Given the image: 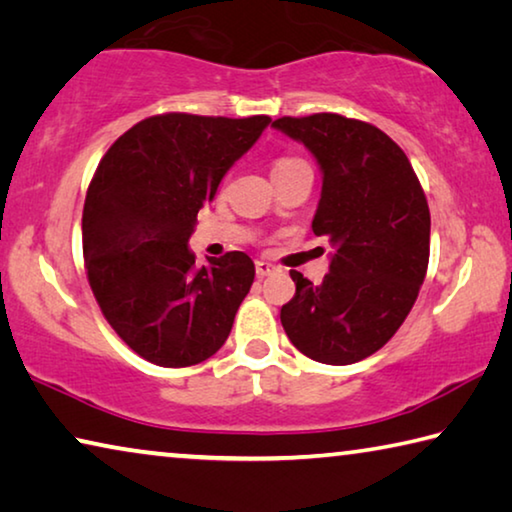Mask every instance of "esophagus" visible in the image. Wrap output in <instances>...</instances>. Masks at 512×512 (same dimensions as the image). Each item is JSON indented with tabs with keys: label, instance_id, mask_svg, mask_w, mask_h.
<instances>
[{
	"label": "esophagus",
	"instance_id": "esophagus-1",
	"mask_svg": "<svg viewBox=\"0 0 512 512\" xmlns=\"http://www.w3.org/2000/svg\"><path fill=\"white\" fill-rule=\"evenodd\" d=\"M272 272H274V265H272V263L256 261V274H258V276H267V274H272Z\"/></svg>",
	"mask_w": 512,
	"mask_h": 512
}]
</instances>
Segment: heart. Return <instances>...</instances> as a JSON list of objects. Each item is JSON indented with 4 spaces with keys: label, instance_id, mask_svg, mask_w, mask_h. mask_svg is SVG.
Instances as JSON below:
<instances>
[{
    "label": "heart",
    "instance_id": "obj_1",
    "mask_svg": "<svg viewBox=\"0 0 512 512\" xmlns=\"http://www.w3.org/2000/svg\"><path fill=\"white\" fill-rule=\"evenodd\" d=\"M295 163H301L299 158H288V156H286V158H279V161H276V163H274V167H272V174H274V172H281V170H286V167L295 165Z\"/></svg>",
    "mask_w": 512,
    "mask_h": 512
}]
</instances>
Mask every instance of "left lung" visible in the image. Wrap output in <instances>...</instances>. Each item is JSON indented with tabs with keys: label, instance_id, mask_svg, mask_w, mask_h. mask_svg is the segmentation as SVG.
Returning a JSON list of instances; mask_svg holds the SVG:
<instances>
[{
	"label": "left lung",
	"instance_id": "left-lung-1",
	"mask_svg": "<svg viewBox=\"0 0 512 512\" xmlns=\"http://www.w3.org/2000/svg\"><path fill=\"white\" fill-rule=\"evenodd\" d=\"M322 170L315 236L333 247L329 274L313 286L292 270L297 292L281 324L301 354L326 365L358 363L404 324L429 267L431 213L413 165L372 124L338 113L279 117Z\"/></svg>",
	"mask_w": 512,
	"mask_h": 512
}]
</instances>
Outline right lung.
<instances>
[{
    "label": "right lung",
    "mask_w": 512,
    "mask_h": 512,
    "mask_svg": "<svg viewBox=\"0 0 512 512\" xmlns=\"http://www.w3.org/2000/svg\"><path fill=\"white\" fill-rule=\"evenodd\" d=\"M272 120L165 113L117 138L83 204V258L113 331L149 363L188 367L229 338L254 261L229 251L197 267L188 240L231 165Z\"/></svg>",
    "instance_id": "obj_1"
}]
</instances>
